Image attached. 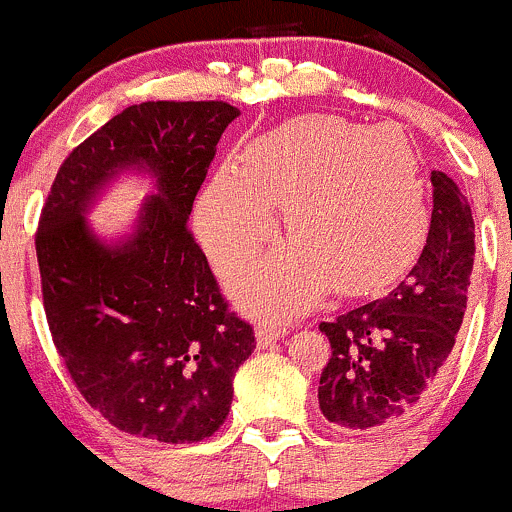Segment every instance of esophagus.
Instances as JSON below:
<instances>
[{
    "instance_id": "esophagus-1",
    "label": "esophagus",
    "mask_w": 512,
    "mask_h": 512,
    "mask_svg": "<svg viewBox=\"0 0 512 512\" xmlns=\"http://www.w3.org/2000/svg\"><path fill=\"white\" fill-rule=\"evenodd\" d=\"M282 334H287V327H282V324H275V322H260L257 324V342H260V347H267V344H275L277 339L282 337Z\"/></svg>"
}]
</instances>
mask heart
Here are the masks:
<instances>
[{"label": "heart", "instance_id": "obj_1", "mask_svg": "<svg viewBox=\"0 0 512 512\" xmlns=\"http://www.w3.org/2000/svg\"><path fill=\"white\" fill-rule=\"evenodd\" d=\"M285 205L294 240L232 277L247 309L289 314L329 287L359 294L394 282L431 223L414 146L389 126L304 116L225 163L198 203V232L230 270L277 235Z\"/></svg>", "mask_w": 512, "mask_h": 512}]
</instances>
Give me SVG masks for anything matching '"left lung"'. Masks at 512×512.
Instances as JSON below:
<instances>
[{
    "label": "left lung",
    "instance_id": "1",
    "mask_svg": "<svg viewBox=\"0 0 512 512\" xmlns=\"http://www.w3.org/2000/svg\"><path fill=\"white\" fill-rule=\"evenodd\" d=\"M433 210L426 245L406 280L384 299L339 314L319 376V409L352 431H381L418 411L441 381L463 324L476 257L468 200L446 173H431Z\"/></svg>",
    "mask_w": 512,
    "mask_h": 512
}]
</instances>
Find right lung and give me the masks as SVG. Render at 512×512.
Here are the masks:
<instances>
[{"instance_id":"add662e5","label":"right lung","mask_w":512,"mask_h":512,"mask_svg":"<svg viewBox=\"0 0 512 512\" xmlns=\"http://www.w3.org/2000/svg\"><path fill=\"white\" fill-rule=\"evenodd\" d=\"M225 101L128 106L61 163L36 230L41 297L54 347L91 409L118 431L198 443L223 426L232 379L255 352L252 324L227 309L188 230L227 123ZM126 167L157 175L139 230L103 246L83 213Z\"/></svg>"}]
</instances>
